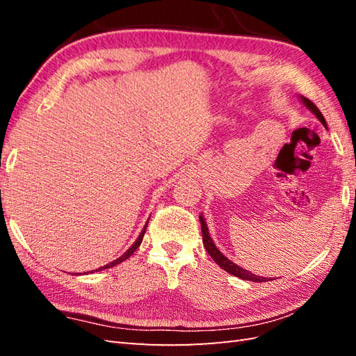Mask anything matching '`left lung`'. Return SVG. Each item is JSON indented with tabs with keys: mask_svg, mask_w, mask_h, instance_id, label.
Wrapping results in <instances>:
<instances>
[{
	"mask_svg": "<svg viewBox=\"0 0 356 356\" xmlns=\"http://www.w3.org/2000/svg\"><path fill=\"white\" fill-rule=\"evenodd\" d=\"M301 101H303V104L306 105V107H307L309 110H311L312 113H315V116L320 119V122H321L324 127H326V119H324V116L321 115V111L318 110V107H316V105H315L311 99H307V97L301 96ZM199 218H200V225H202L203 246H205L208 254H209L211 257H213V260L218 264V266H220L222 269H225L226 272H229V274L241 278V280H249V282H255V283H259V282H260V283H261V282H268V278L255 275V274H252V272H249V270H246V269H243V268H240V266H237L236 263H232L231 260L226 259V257H225L220 251H218V248L214 245L213 238L209 237V232H208V226H207L205 218H203L202 216H200ZM269 280H270V278H269Z\"/></svg>",
	"mask_w": 356,
	"mask_h": 356,
	"instance_id": "obj_1",
	"label": "left lung"
}]
</instances>
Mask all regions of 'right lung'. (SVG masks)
<instances>
[{
	"instance_id": "1",
	"label": "right lung",
	"mask_w": 356,
	"mask_h": 356,
	"mask_svg": "<svg viewBox=\"0 0 356 356\" xmlns=\"http://www.w3.org/2000/svg\"><path fill=\"white\" fill-rule=\"evenodd\" d=\"M148 225V223H147ZM147 225H145V228H143L142 229V232H140V236L138 237V240H136L134 241V243H133V246L130 248V249H128V251L124 254V255H120L119 257V259L118 260H115V261H111V263H108V264H105V266H102V268H99V269H96V272L97 270H102V269H108V268H113V266H116V264H119V263H122V261H125L127 259H128V257H130V255H133V252L136 251V249H138L139 246H140V243H142V238H143V234H145V229H147ZM90 272H93V270H90Z\"/></svg>"
}]
</instances>
